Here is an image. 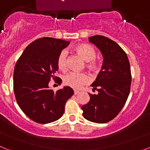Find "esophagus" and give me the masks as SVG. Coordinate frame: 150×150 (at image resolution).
I'll return each mask as SVG.
<instances>
[{
  "mask_svg": "<svg viewBox=\"0 0 150 150\" xmlns=\"http://www.w3.org/2000/svg\"><path fill=\"white\" fill-rule=\"evenodd\" d=\"M74 95H78V94L79 93V91H77V90H74Z\"/></svg>",
  "mask_w": 150,
  "mask_h": 150,
  "instance_id": "obj_1",
  "label": "esophagus"
}]
</instances>
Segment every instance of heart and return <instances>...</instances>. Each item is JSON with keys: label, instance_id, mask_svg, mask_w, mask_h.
Returning <instances> with one entry per match:
<instances>
[{"label": "heart", "instance_id": "obj_1", "mask_svg": "<svg viewBox=\"0 0 150 150\" xmlns=\"http://www.w3.org/2000/svg\"><path fill=\"white\" fill-rule=\"evenodd\" d=\"M74 51L82 57L86 62L88 68L91 71L97 70L98 67V63L95 60L96 51L93 46L87 43H80L76 45L74 48ZM67 53L66 50H62L57 58V66L62 71H65L67 68ZM90 78L84 73L71 72L66 74L63 78L64 83L74 89H79L80 88L89 83Z\"/></svg>", "mask_w": 150, "mask_h": 150}]
</instances>
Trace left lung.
Masks as SVG:
<instances>
[{"label": "left lung", "instance_id": "1", "mask_svg": "<svg viewBox=\"0 0 150 150\" xmlns=\"http://www.w3.org/2000/svg\"><path fill=\"white\" fill-rule=\"evenodd\" d=\"M101 52L104 62L95 81L91 85L98 95L89 93L90 100L82 106L86 120L106 123L122 110L129 95L132 74L128 56L116 42L101 35L88 38Z\"/></svg>", "mask_w": 150, "mask_h": 150}]
</instances>
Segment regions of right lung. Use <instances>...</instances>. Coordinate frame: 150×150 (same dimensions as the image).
<instances>
[{
  "mask_svg": "<svg viewBox=\"0 0 150 150\" xmlns=\"http://www.w3.org/2000/svg\"><path fill=\"white\" fill-rule=\"evenodd\" d=\"M69 41L42 38L30 43L16 64L13 73V89L18 106L31 120L40 124L60 119L66 101L74 91L69 86L54 92L49 83L59 77L57 58ZM62 79L57 81L61 84Z\"/></svg>",
  "mask_w": 150,
  "mask_h": 150,
  "instance_id": "right-lung-1",
  "label": "right lung"
}]
</instances>
